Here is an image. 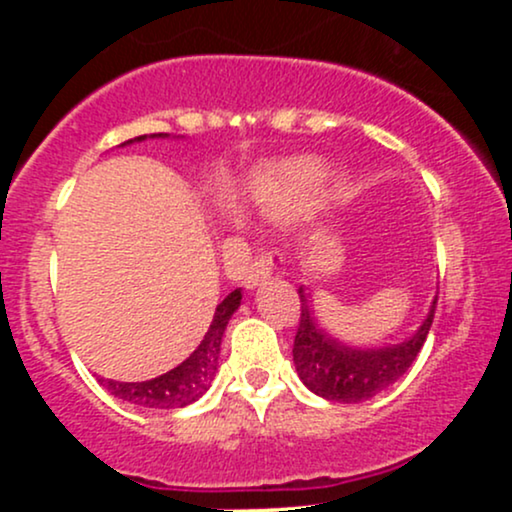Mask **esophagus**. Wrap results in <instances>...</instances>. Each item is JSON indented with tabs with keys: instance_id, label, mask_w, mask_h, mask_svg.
Segmentation results:
<instances>
[{
	"instance_id": "obj_1",
	"label": "esophagus",
	"mask_w": 512,
	"mask_h": 512,
	"mask_svg": "<svg viewBox=\"0 0 512 512\" xmlns=\"http://www.w3.org/2000/svg\"><path fill=\"white\" fill-rule=\"evenodd\" d=\"M281 264V255L276 250H264V252H257L255 260L250 262L248 272L243 276V284L248 286V289H255L260 281L267 279L269 274H274V269Z\"/></svg>"
}]
</instances>
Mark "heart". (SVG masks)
<instances>
[{
  "instance_id": "obj_1",
  "label": "heart",
  "mask_w": 512,
  "mask_h": 512,
  "mask_svg": "<svg viewBox=\"0 0 512 512\" xmlns=\"http://www.w3.org/2000/svg\"><path fill=\"white\" fill-rule=\"evenodd\" d=\"M327 170L317 161L301 158V161H291L269 178L267 192V211L276 219H293V216L303 214L310 209L313 199L320 195L322 185H325Z\"/></svg>"
}]
</instances>
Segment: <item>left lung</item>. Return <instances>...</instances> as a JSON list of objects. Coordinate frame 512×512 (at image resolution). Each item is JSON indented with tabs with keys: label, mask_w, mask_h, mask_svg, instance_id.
I'll use <instances>...</instances> for the list:
<instances>
[{
	"label": "left lung",
	"mask_w": 512,
	"mask_h": 512,
	"mask_svg": "<svg viewBox=\"0 0 512 512\" xmlns=\"http://www.w3.org/2000/svg\"><path fill=\"white\" fill-rule=\"evenodd\" d=\"M298 296H301V322L293 339V363L298 378L315 395L344 404L366 402L407 373L426 342L438 303L436 296L424 325L407 342L383 346V349H351L317 325L303 289H298Z\"/></svg>",
	"instance_id": "obj_1"
}]
</instances>
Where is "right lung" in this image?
Wrapping results in <instances>:
<instances>
[{
  "label": "right lung",
  "mask_w": 512,
  "mask_h": 512,
  "mask_svg": "<svg viewBox=\"0 0 512 512\" xmlns=\"http://www.w3.org/2000/svg\"><path fill=\"white\" fill-rule=\"evenodd\" d=\"M154 137H166V134H154ZM142 139L144 137H137V142H142ZM240 298H243L240 289H236L216 305L214 320H211L207 334L180 366L158 375V378L144 380V383H115V380L103 378L101 383L108 387L110 395L149 409H180L197 402L214 380L216 366H219L221 337L231 315L238 310Z\"/></svg>",
  "instance_id": "obj_1"
}]
</instances>
